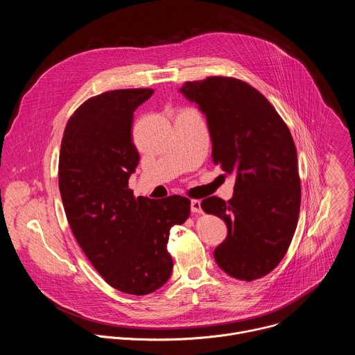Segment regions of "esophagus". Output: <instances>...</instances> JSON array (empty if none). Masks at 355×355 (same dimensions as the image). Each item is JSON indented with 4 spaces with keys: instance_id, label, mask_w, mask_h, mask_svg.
<instances>
[{
    "instance_id": "34e87169",
    "label": "esophagus",
    "mask_w": 355,
    "mask_h": 355,
    "mask_svg": "<svg viewBox=\"0 0 355 355\" xmlns=\"http://www.w3.org/2000/svg\"><path fill=\"white\" fill-rule=\"evenodd\" d=\"M191 211H192L193 214H200V212H202V208H200V200H198V199L191 200Z\"/></svg>"
}]
</instances>
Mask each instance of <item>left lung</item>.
Returning <instances> with one entry per match:
<instances>
[{
  "label": "left lung",
  "mask_w": 355,
  "mask_h": 355,
  "mask_svg": "<svg viewBox=\"0 0 355 355\" xmlns=\"http://www.w3.org/2000/svg\"><path fill=\"white\" fill-rule=\"evenodd\" d=\"M180 92L207 118L214 164L236 177L230 200L211 196L200 204L227 226L215 261L233 278H261L284 259L299 216L291 132L268 99L244 81L208 77L185 83Z\"/></svg>",
  "instance_id": "obj_1"
}]
</instances>
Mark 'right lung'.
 <instances>
[{"instance_id": "1", "label": "right lung", "mask_w": 355, "mask_h": 355, "mask_svg": "<svg viewBox=\"0 0 355 355\" xmlns=\"http://www.w3.org/2000/svg\"><path fill=\"white\" fill-rule=\"evenodd\" d=\"M153 92L115 89L85 101L67 122L59 159L60 195L77 243L111 286L130 295L168 281L170 229L191 212L184 196L153 200L128 188L140 159L133 112Z\"/></svg>"}]
</instances>
